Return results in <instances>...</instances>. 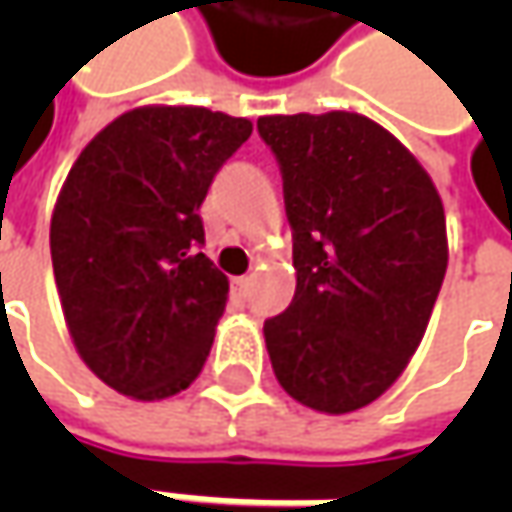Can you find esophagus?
<instances>
[{
	"label": "esophagus",
	"instance_id": "obj_1",
	"mask_svg": "<svg viewBox=\"0 0 512 512\" xmlns=\"http://www.w3.org/2000/svg\"><path fill=\"white\" fill-rule=\"evenodd\" d=\"M250 282H253L250 276H236V279H233V290H236L239 296H247V290H250Z\"/></svg>",
	"mask_w": 512,
	"mask_h": 512
}]
</instances>
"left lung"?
Returning <instances> with one entry per match:
<instances>
[{
    "mask_svg": "<svg viewBox=\"0 0 512 512\" xmlns=\"http://www.w3.org/2000/svg\"><path fill=\"white\" fill-rule=\"evenodd\" d=\"M282 170L296 293L265 322L287 393L319 413L376 402L422 342L447 270L444 207L427 170L373 119L262 116Z\"/></svg>",
    "mask_w": 512,
    "mask_h": 512,
    "instance_id": "obj_1",
    "label": "left lung"
}]
</instances>
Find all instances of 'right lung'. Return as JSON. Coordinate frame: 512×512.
Masks as SVG:
<instances>
[{
	"label": "right lung",
	"instance_id": "right-lung-1",
	"mask_svg": "<svg viewBox=\"0 0 512 512\" xmlns=\"http://www.w3.org/2000/svg\"><path fill=\"white\" fill-rule=\"evenodd\" d=\"M253 125L207 108H136L73 162L50 219V259L73 344L142 402L205 367L227 276L202 253L199 207Z\"/></svg>",
	"mask_w": 512,
	"mask_h": 512
}]
</instances>
